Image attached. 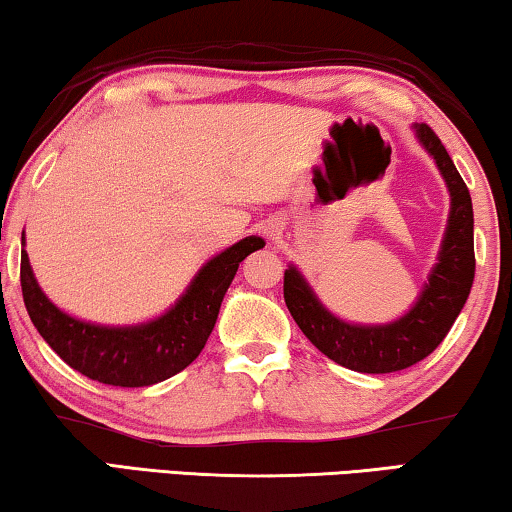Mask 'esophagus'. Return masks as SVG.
Instances as JSON below:
<instances>
[{"instance_id": "34e87169", "label": "esophagus", "mask_w": 512, "mask_h": 512, "mask_svg": "<svg viewBox=\"0 0 512 512\" xmlns=\"http://www.w3.org/2000/svg\"><path fill=\"white\" fill-rule=\"evenodd\" d=\"M265 235H268L270 240H277L279 235H281V224H279V221H268V224H265Z\"/></svg>"}]
</instances>
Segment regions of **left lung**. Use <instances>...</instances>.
<instances>
[{"label":"left lung","mask_w":512,"mask_h":512,"mask_svg":"<svg viewBox=\"0 0 512 512\" xmlns=\"http://www.w3.org/2000/svg\"><path fill=\"white\" fill-rule=\"evenodd\" d=\"M418 143L446 182L450 212L436 263L416 302L390 323H351L323 305L295 265L284 272L286 307L318 351L337 365L367 374H390L416 365L443 342L473 286V205L469 189L427 124H413Z\"/></svg>","instance_id":"1"}]
</instances>
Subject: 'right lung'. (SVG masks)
<instances>
[{"instance_id":"obj_1","label":"right lung","mask_w":512,"mask_h":512,"mask_svg":"<svg viewBox=\"0 0 512 512\" xmlns=\"http://www.w3.org/2000/svg\"><path fill=\"white\" fill-rule=\"evenodd\" d=\"M263 247V238L249 235L212 256L161 316L133 325H101L66 314L43 293L29 265L22 231V298L34 328L66 365L92 381L143 388L170 379L198 358L240 263Z\"/></svg>"}]
</instances>
